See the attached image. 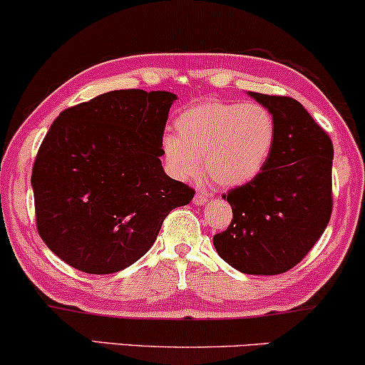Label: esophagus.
<instances>
[{"label": "esophagus", "instance_id": "esophagus-1", "mask_svg": "<svg viewBox=\"0 0 365 365\" xmlns=\"http://www.w3.org/2000/svg\"><path fill=\"white\" fill-rule=\"evenodd\" d=\"M207 201V196L205 192H201V191H197L196 194H194V197H192V202L196 206H202L205 205V202Z\"/></svg>", "mask_w": 365, "mask_h": 365}]
</instances>
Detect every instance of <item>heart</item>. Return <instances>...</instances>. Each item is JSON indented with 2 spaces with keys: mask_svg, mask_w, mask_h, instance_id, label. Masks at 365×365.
Wrapping results in <instances>:
<instances>
[{
  "mask_svg": "<svg viewBox=\"0 0 365 365\" xmlns=\"http://www.w3.org/2000/svg\"><path fill=\"white\" fill-rule=\"evenodd\" d=\"M178 135L163 137V154L178 179L202 169L220 187H238L262 173L275 144V120L258 103L207 101L184 110Z\"/></svg>",
  "mask_w": 365,
  "mask_h": 365,
  "instance_id": "b5f03b06",
  "label": "heart"
}]
</instances>
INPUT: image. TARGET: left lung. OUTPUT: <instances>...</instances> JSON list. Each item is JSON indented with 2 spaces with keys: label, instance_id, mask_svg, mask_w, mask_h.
I'll return each instance as SVG.
<instances>
[{
  "label": "left lung",
  "instance_id": "obj_1",
  "mask_svg": "<svg viewBox=\"0 0 365 365\" xmlns=\"http://www.w3.org/2000/svg\"><path fill=\"white\" fill-rule=\"evenodd\" d=\"M248 96L273 115L275 144L262 173L223 196L233 220L212 243L241 273L280 275L300 263L327 228L334 145L295 98Z\"/></svg>",
  "mask_w": 365,
  "mask_h": 365
}]
</instances>
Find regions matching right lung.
<instances>
[{"label": "right lung", "instance_id": "1", "mask_svg": "<svg viewBox=\"0 0 365 365\" xmlns=\"http://www.w3.org/2000/svg\"><path fill=\"white\" fill-rule=\"evenodd\" d=\"M174 101L165 90H113L63 110L46 132L31 173L36 228L70 267L92 275L130 267L164 217L192 200L160 163Z\"/></svg>", "mask_w": 365, "mask_h": 365}]
</instances>
